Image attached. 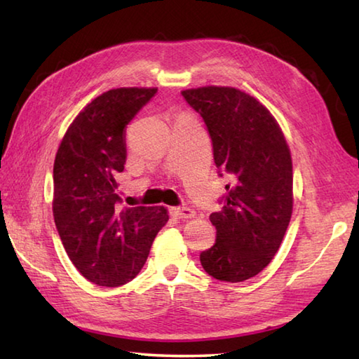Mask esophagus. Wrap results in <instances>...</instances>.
Returning <instances> with one entry per match:
<instances>
[{"mask_svg": "<svg viewBox=\"0 0 359 359\" xmlns=\"http://www.w3.org/2000/svg\"><path fill=\"white\" fill-rule=\"evenodd\" d=\"M170 214L178 218H192L195 215V210L189 208H170Z\"/></svg>", "mask_w": 359, "mask_h": 359, "instance_id": "esophagus-1", "label": "esophagus"}]
</instances>
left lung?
Here are the masks:
<instances>
[{"label":"left lung","instance_id":"1","mask_svg":"<svg viewBox=\"0 0 359 359\" xmlns=\"http://www.w3.org/2000/svg\"><path fill=\"white\" fill-rule=\"evenodd\" d=\"M182 97L206 123L218 175L229 184L212 212L215 245L200 254L217 280L243 282L273 260L292 212V164L271 113L236 88L204 86Z\"/></svg>","mask_w":359,"mask_h":359}]
</instances>
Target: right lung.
<instances>
[{
    "mask_svg": "<svg viewBox=\"0 0 359 359\" xmlns=\"http://www.w3.org/2000/svg\"><path fill=\"white\" fill-rule=\"evenodd\" d=\"M156 88H118L88 104L65 135L54 163V222L80 274L100 287H121L141 271L159 229L163 206L121 208L119 175L126 128Z\"/></svg>",
    "mask_w": 359,
    "mask_h": 359,
    "instance_id": "obj_1",
    "label": "right lung"
}]
</instances>
